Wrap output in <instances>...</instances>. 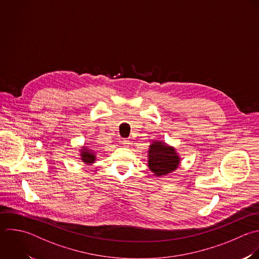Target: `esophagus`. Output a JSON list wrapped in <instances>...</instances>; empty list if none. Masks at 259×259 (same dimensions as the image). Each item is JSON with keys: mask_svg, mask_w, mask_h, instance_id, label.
<instances>
[{"mask_svg": "<svg viewBox=\"0 0 259 259\" xmlns=\"http://www.w3.org/2000/svg\"><path fill=\"white\" fill-rule=\"evenodd\" d=\"M131 145V141L128 140H122V146L125 147V148H128Z\"/></svg>", "mask_w": 259, "mask_h": 259, "instance_id": "esophagus-1", "label": "esophagus"}]
</instances>
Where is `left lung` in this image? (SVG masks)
I'll return each mask as SVG.
<instances>
[{
	"instance_id": "8db88e82",
	"label": "left lung",
	"mask_w": 259,
	"mask_h": 259,
	"mask_svg": "<svg viewBox=\"0 0 259 259\" xmlns=\"http://www.w3.org/2000/svg\"><path fill=\"white\" fill-rule=\"evenodd\" d=\"M180 165V157L174 147L161 141H153L148 151V166L156 176L174 172Z\"/></svg>"
}]
</instances>
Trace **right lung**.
Listing matches in <instances>:
<instances>
[{
    "label": "right lung",
    "mask_w": 259,
    "mask_h": 259,
    "mask_svg": "<svg viewBox=\"0 0 259 259\" xmlns=\"http://www.w3.org/2000/svg\"><path fill=\"white\" fill-rule=\"evenodd\" d=\"M80 150V160L84 162L86 165H92L96 161V153L90 147H81Z\"/></svg>",
    "instance_id": "add662e5"
}]
</instances>
